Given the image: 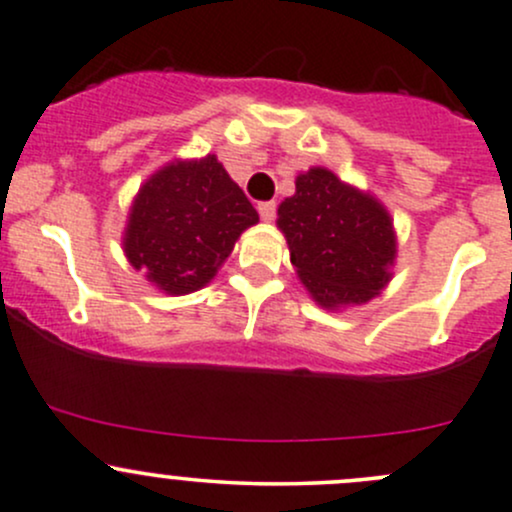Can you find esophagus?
Listing matches in <instances>:
<instances>
[{
  "instance_id": "obj_1",
  "label": "esophagus",
  "mask_w": 512,
  "mask_h": 512,
  "mask_svg": "<svg viewBox=\"0 0 512 512\" xmlns=\"http://www.w3.org/2000/svg\"><path fill=\"white\" fill-rule=\"evenodd\" d=\"M257 211H260V218L265 220V223H272L274 215H277V203H274V201L257 203Z\"/></svg>"
}]
</instances>
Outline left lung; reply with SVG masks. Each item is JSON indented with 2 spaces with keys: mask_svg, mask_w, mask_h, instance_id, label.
<instances>
[{
  "mask_svg": "<svg viewBox=\"0 0 512 512\" xmlns=\"http://www.w3.org/2000/svg\"><path fill=\"white\" fill-rule=\"evenodd\" d=\"M277 228L299 279L324 309L365 304L390 282L397 255L390 213L324 166L297 176V193L277 208Z\"/></svg>",
  "mask_w": 512,
  "mask_h": 512,
  "instance_id": "obj_1",
  "label": "left lung"
}]
</instances>
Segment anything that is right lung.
<instances>
[{
	"mask_svg": "<svg viewBox=\"0 0 512 512\" xmlns=\"http://www.w3.org/2000/svg\"><path fill=\"white\" fill-rule=\"evenodd\" d=\"M260 220L215 154L171 161L139 188L125 228V255L154 287L191 294L228 260L242 230Z\"/></svg>",
	"mask_w": 512,
	"mask_h": 512,
	"instance_id": "right-lung-1",
	"label": "right lung"
}]
</instances>
